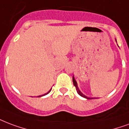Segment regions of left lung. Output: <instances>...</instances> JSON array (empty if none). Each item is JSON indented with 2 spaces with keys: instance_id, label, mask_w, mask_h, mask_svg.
Wrapping results in <instances>:
<instances>
[{
  "instance_id": "8db88e82",
  "label": "left lung",
  "mask_w": 129,
  "mask_h": 129,
  "mask_svg": "<svg viewBox=\"0 0 129 129\" xmlns=\"http://www.w3.org/2000/svg\"><path fill=\"white\" fill-rule=\"evenodd\" d=\"M72 80H73V84L75 86L76 88V91H77V93L79 94V95H80V96H82V97H84V98H86V99H88V100H91V99H93V97L91 98V97H86V96H85L84 95H83L81 92H80V91L79 90V88H78V85H77V82H76V80L74 79V77L73 76V78H72Z\"/></svg>"
}]
</instances>
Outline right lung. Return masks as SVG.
<instances>
[{
    "instance_id": "obj_1",
    "label": "right lung",
    "mask_w": 129,
    "mask_h": 129,
    "mask_svg": "<svg viewBox=\"0 0 129 129\" xmlns=\"http://www.w3.org/2000/svg\"><path fill=\"white\" fill-rule=\"evenodd\" d=\"M51 91V89H50V91H49V92H48V93H45V94H44V95H40V96H38V97H42V96H44V95H47V94H48V93H49V92H50V91Z\"/></svg>"
}]
</instances>
